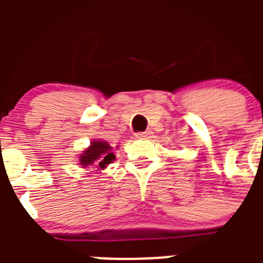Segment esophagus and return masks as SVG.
Here are the masks:
<instances>
[{
	"label": "esophagus",
	"mask_w": 263,
	"mask_h": 263,
	"mask_svg": "<svg viewBox=\"0 0 263 263\" xmlns=\"http://www.w3.org/2000/svg\"><path fill=\"white\" fill-rule=\"evenodd\" d=\"M151 134L153 132L151 131H145V132H139V134H136V137L137 139H147V137H151Z\"/></svg>",
	"instance_id": "34e87169"
}]
</instances>
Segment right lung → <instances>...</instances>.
Wrapping results in <instances>:
<instances>
[{
  "instance_id": "right-lung-1",
  "label": "right lung",
  "mask_w": 263,
  "mask_h": 263,
  "mask_svg": "<svg viewBox=\"0 0 263 263\" xmlns=\"http://www.w3.org/2000/svg\"><path fill=\"white\" fill-rule=\"evenodd\" d=\"M80 165L86 168L87 165H94L99 171L105 169L108 164L113 163L116 159L112 146L102 140H94L90 142V146L85 148L80 155Z\"/></svg>"
}]
</instances>
